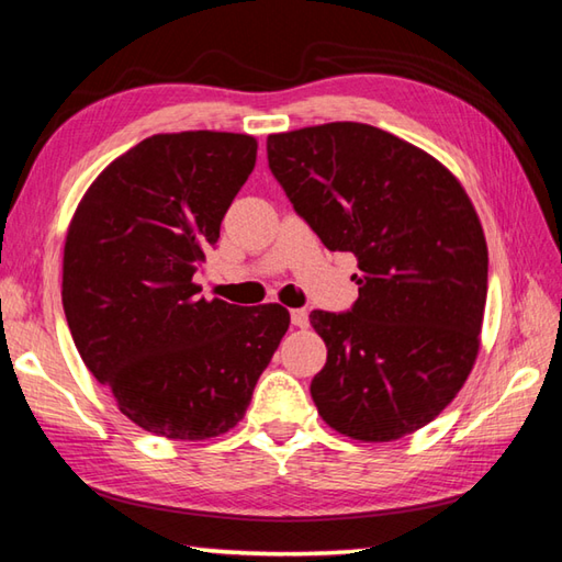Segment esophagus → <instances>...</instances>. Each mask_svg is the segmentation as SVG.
<instances>
[{
	"mask_svg": "<svg viewBox=\"0 0 562 562\" xmlns=\"http://www.w3.org/2000/svg\"><path fill=\"white\" fill-rule=\"evenodd\" d=\"M290 319L294 326H300V329H304V326H310V312L307 310H292L290 312Z\"/></svg>",
	"mask_w": 562,
	"mask_h": 562,
	"instance_id": "1",
	"label": "esophagus"
}]
</instances>
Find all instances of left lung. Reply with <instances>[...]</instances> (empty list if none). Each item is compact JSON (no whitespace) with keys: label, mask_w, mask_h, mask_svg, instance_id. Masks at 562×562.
<instances>
[{"label":"left lung","mask_w":562,"mask_h":562,"mask_svg":"<svg viewBox=\"0 0 562 562\" xmlns=\"http://www.w3.org/2000/svg\"><path fill=\"white\" fill-rule=\"evenodd\" d=\"M297 216L361 274L349 312L314 310L326 363L310 385L322 420L387 442L435 420L479 351L488 252L472 201L427 151L361 122L268 137Z\"/></svg>","instance_id":"1"}]
</instances>
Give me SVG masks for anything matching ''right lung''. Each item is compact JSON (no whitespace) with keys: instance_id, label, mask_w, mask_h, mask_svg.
I'll list each match as a JSON object with an SVG mask.
<instances>
[{"instance_id":"obj_1","label":"right lung","mask_w":562,"mask_h":562,"mask_svg":"<svg viewBox=\"0 0 562 562\" xmlns=\"http://www.w3.org/2000/svg\"><path fill=\"white\" fill-rule=\"evenodd\" d=\"M255 155L233 132L147 137L70 221L60 297L80 359L122 415L169 440L236 427L290 326L280 304L209 302L193 282Z\"/></svg>"}]
</instances>
